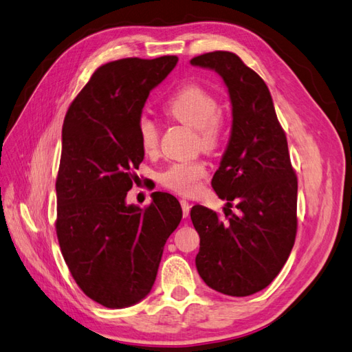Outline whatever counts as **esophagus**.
<instances>
[{
    "mask_svg": "<svg viewBox=\"0 0 352 352\" xmlns=\"http://www.w3.org/2000/svg\"><path fill=\"white\" fill-rule=\"evenodd\" d=\"M180 206H182V211H184V217L186 219L189 216V210H190V204L186 199H180Z\"/></svg>",
    "mask_w": 352,
    "mask_h": 352,
    "instance_id": "esophagus-1",
    "label": "esophagus"
}]
</instances>
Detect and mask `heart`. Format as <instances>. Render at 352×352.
I'll use <instances>...</instances> for the list:
<instances>
[{
	"mask_svg": "<svg viewBox=\"0 0 352 352\" xmlns=\"http://www.w3.org/2000/svg\"><path fill=\"white\" fill-rule=\"evenodd\" d=\"M164 111L175 120L197 131L198 146L202 151L211 153L220 145V104L214 95L204 88L198 85H185L166 101ZM138 135L142 150L146 154H153L158 146V126L151 117H141L138 122ZM206 176V163L197 160L172 163L160 175V182L180 195H194Z\"/></svg>",
	"mask_w": 352,
	"mask_h": 352,
	"instance_id": "heart-1",
	"label": "heart"
}]
</instances>
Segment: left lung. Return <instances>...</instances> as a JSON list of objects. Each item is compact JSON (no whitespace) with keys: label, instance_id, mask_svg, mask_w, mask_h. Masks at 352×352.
Masks as SVG:
<instances>
[{"label":"left lung","instance_id":"1","mask_svg":"<svg viewBox=\"0 0 352 352\" xmlns=\"http://www.w3.org/2000/svg\"><path fill=\"white\" fill-rule=\"evenodd\" d=\"M190 65L216 72L228 88L232 131L211 186L238 214L194 206L199 235L197 270L207 286L230 296H248L269 286L292 251L296 233L298 182L285 132L267 85L242 60L214 51Z\"/></svg>","mask_w":352,"mask_h":352}]
</instances>
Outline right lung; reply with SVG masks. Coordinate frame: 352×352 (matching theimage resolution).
I'll use <instances>...</instances> for the list:
<instances>
[{
  "mask_svg": "<svg viewBox=\"0 0 352 352\" xmlns=\"http://www.w3.org/2000/svg\"><path fill=\"white\" fill-rule=\"evenodd\" d=\"M176 65V56L107 63L63 123L60 248L80 289L107 308L135 305L151 292L166 241L182 220V207L167 192H153L144 211L126 202L144 160L138 122L148 95Z\"/></svg>",
  "mask_w": 352,
  "mask_h": 352,
  "instance_id": "add662e5",
  "label": "right lung"
}]
</instances>
